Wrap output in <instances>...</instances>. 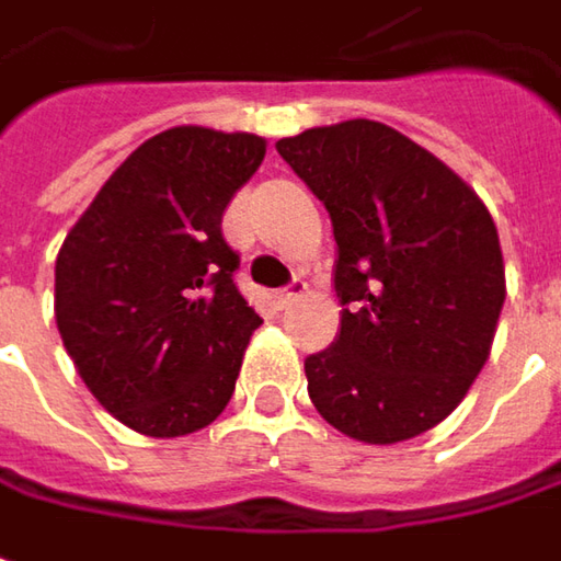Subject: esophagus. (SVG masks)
Listing matches in <instances>:
<instances>
[{"label": "esophagus", "mask_w": 561, "mask_h": 561, "mask_svg": "<svg viewBox=\"0 0 561 561\" xmlns=\"http://www.w3.org/2000/svg\"><path fill=\"white\" fill-rule=\"evenodd\" d=\"M305 288H307V282L305 279H291L288 285H282V288H276V305L279 307H288L291 301H298L301 295H305Z\"/></svg>", "instance_id": "obj_1"}]
</instances>
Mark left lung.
<instances>
[{
	"label": "left lung",
	"instance_id": "8db88e82",
	"mask_svg": "<svg viewBox=\"0 0 561 561\" xmlns=\"http://www.w3.org/2000/svg\"><path fill=\"white\" fill-rule=\"evenodd\" d=\"M276 150L323 201L339 254L342 320L305 360L310 402L370 446L421 436L490 357L505 301L493 216L446 162L382 122L310 128Z\"/></svg>",
	"mask_w": 561,
	"mask_h": 561
}]
</instances>
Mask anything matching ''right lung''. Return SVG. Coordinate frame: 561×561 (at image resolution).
Here are the masks:
<instances>
[{
	"mask_svg": "<svg viewBox=\"0 0 561 561\" xmlns=\"http://www.w3.org/2000/svg\"><path fill=\"white\" fill-rule=\"evenodd\" d=\"M266 140L182 125L125 159L56 256V327L93 399L144 436L213 424L263 320L222 238Z\"/></svg>",
	"mask_w": 561,
	"mask_h": 561,
	"instance_id": "obj_1",
	"label": "right lung"
}]
</instances>
